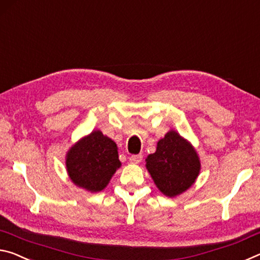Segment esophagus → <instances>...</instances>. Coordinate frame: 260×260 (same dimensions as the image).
Here are the masks:
<instances>
[{
    "label": "esophagus",
    "mask_w": 260,
    "mask_h": 260,
    "mask_svg": "<svg viewBox=\"0 0 260 260\" xmlns=\"http://www.w3.org/2000/svg\"><path fill=\"white\" fill-rule=\"evenodd\" d=\"M142 160H143V155H142V154L131 155L130 158H129V161H130L131 164H139Z\"/></svg>",
    "instance_id": "34e87169"
}]
</instances>
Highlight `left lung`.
<instances>
[{
	"label": "left lung",
	"mask_w": 260,
	"mask_h": 260,
	"mask_svg": "<svg viewBox=\"0 0 260 260\" xmlns=\"http://www.w3.org/2000/svg\"><path fill=\"white\" fill-rule=\"evenodd\" d=\"M146 169L160 192L174 198L192 186L201 173V159L189 140L169 130L146 158Z\"/></svg>",
	"instance_id": "8db88e82"
}]
</instances>
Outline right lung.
Masks as SVG:
<instances>
[{
  "label": "right lung",
  "mask_w": 260,
  "mask_h": 260,
  "mask_svg": "<svg viewBox=\"0 0 260 260\" xmlns=\"http://www.w3.org/2000/svg\"><path fill=\"white\" fill-rule=\"evenodd\" d=\"M117 145L100 130L76 142L66 155L68 175L75 185L88 192L104 190L121 167Z\"/></svg>",
  "instance_id": "1"
}]
</instances>
